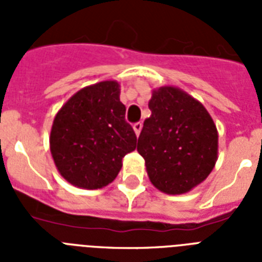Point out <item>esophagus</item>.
Wrapping results in <instances>:
<instances>
[{
  "label": "esophagus",
  "instance_id": "obj_1",
  "mask_svg": "<svg viewBox=\"0 0 262 262\" xmlns=\"http://www.w3.org/2000/svg\"><path fill=\"white\" fill-rule=\"evenodd\" d=\"M133 129H135V133L137 136L140 135V132H141V129H143V123L141 122H136L133 123Z\"/></svg>",
  "mask_w": 262,
  "mask_h": 262
}]
</instances>
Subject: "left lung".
I'll return each instance as SVG.
<instances>
[{
	"label": "left lung",
	"mask_w": 262,
	"mask_h": 262,
	"mask_svg": "<svg viewBox=\"0 0 262 262\" xmlns=\"http://www.w3.org/2000/svg\"><path fill=\"white\" fill-rule=\"evenodd\" d=\"M137 151L152 185L167 194L190 191L215 167L217 129L207 108L185 91L160 87L148 103Z\"/></svg>",
	"instance_id": "left-lung-1"
}]
</instances>
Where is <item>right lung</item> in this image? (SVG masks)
<instances>
[{"instance_id": "obj_1", "label": "right lung", "mask_w": 262, "mask_h": 262, "mask_svg": "<svg viewBox=\"0 0 262 262\" xmlns=\"http://www.w3.org/2000/svg\"><path fill=\"white\" fill-rule=\"evenodd\" d=\"M119 91L111 80L85 87L55 115L51 155L59 174L75 186H107L118 175L123 156L136 149L137 137L125 121Z\"/></svg>"}]
</instances>
